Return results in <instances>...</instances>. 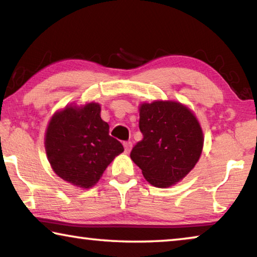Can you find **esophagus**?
Instances as JSON below:
<instances>
[{"label": "esophagus", "instance_id": "obj_1", "mask_svg": "<svg viewBox=\"0 0 257 257\" xmlns=\"http://www.w3.org/2000/svg\"><path fill=\"white\" fill-rule=\"evenodd\" d=\"M123 147H124V152H125V153H129V152L132 151L133 143H132V142H124V143H123Z\"/></svg>", "mask_w": 257, "mask_h": 257}]
</instances>
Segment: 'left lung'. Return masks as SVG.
Returning <instances> with one entry per match:
<instances>
[{
	"mask_svg": "<svg viewBox=\"0 0 257 257\" xmlns=\"http://www.w3.org/2000/svg\"><path fill=\"white\" fill-rule=\"evenodd\" d=\"M139 129L144 138L130 158L151 185L167 188L181 181L201 158L204 136L189 107L176 101L139 105Z\"/></svg>",
	"mask_w": 257,
	"mask_h": 257,
	"instance_id": "left-lung-1",
	"label": "left lung"
}]
</instances>
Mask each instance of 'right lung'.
<instances>
[{"label":"right lung","instance_id":"add662e5","mask_svg":"<svg viewBox=\"0 0 257 257\" xmlns=\"http://www.w3.org/2000/svg\"><path fill=\"white\" fill-rule=\"evenodd\" d=\"M45 151L53 171L64 181L88 189L97 184L115 156L123 152L108 135L101 118V105L70 104L56 111L47 124Z\"/></svg>","mask_w":257,"mask_h":257}]
</instances>
